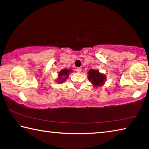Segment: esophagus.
Listing matches in <instances>:
<instances>
[{
    "mask_svg": "<svg viewBox=\"0 0 149 149\" xmlns=\"http://www.w3.org/2000/svg\"><path fill=\"white\" fill-rule=\"evenodd\" d=\"M76 71L77 73H80L81 72V68H77L76 69Z\"/></svg>",
    "mask_w": 149,
    "mask_h": 149,
    "instance_id": "1",
    "label": "esophagus"
}]
</instances>
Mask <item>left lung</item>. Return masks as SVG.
<instances>
[{"instance_id":"1","label":"left lung","mask_w":149,"mask_h":149,"mask_svg":"<svg viewBox=\"0 0 149 149\" xmlns=\"http://www.w3.org/2000/svg\"><path fill=\"white\" fill-rule=\"evenodd\" d=\"M88 79L94 87H100L105 83L106 76L98 70L91 69L88 72Z\"/></svg>"}]
</instances>
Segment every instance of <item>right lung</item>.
<instances>
[{
    "label": "right lung",
    "instance_id": "right-lung-1",
    "mask_svg": "<svg viewBox=\"0 0 149 149\" xmlns=\"http://www.w3.org/2000/svg\"><path fill=\"white\" fill-rule=\"evenodd\" d=\"M71 72H72V70L66 68H64L61 70V72H58V78L56 81L58 83H62L64 82L68 79V77L69 75Z\"/></svg>",
    "mask_w": 149,
    "mask_h": 149
}]
</instances>
